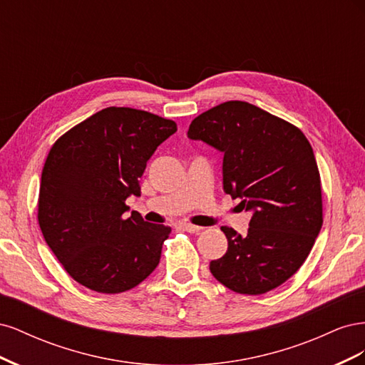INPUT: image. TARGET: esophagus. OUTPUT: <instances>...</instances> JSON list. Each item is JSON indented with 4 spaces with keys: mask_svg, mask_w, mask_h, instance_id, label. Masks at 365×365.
I'll return each instance as SVG.
<instances>
[{
    "mask_svg": "<svg viewBox=\"0 0 365 365\" xmlns=\"http://www.w3.org/2000/svg\"><path fill=\"white\" fill-rule=\"evenodd\" d=\"M180 227H181L184 231H189V233H197V231L202 230V227L193 225V224H190V222H181Z\"/></svg>",
    "mask_w": 365,
    "mask_h": 365,
    "instance_id": "obj_1",
    "label": "esophagus"
}]
</instances>
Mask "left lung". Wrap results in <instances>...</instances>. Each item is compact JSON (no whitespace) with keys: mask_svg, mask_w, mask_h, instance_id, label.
<instances>
[{"mask_svg":"<svg viewBox=\"0 0 365 365\" xmlns=\"http://www.w3.org/2000/svg\"><path fill=\"white\" fill-rule=\"evenodd\" d=\"M187 135L224 152V190L252 212L245 236L220 227L228 250L210 271L237 294L275 289L300 269L323 225L311 143L289 121L240 101L197 115Z\"/></svg>","mask_w":365,"mask_h":365,"instance_id":"8db88e82","label":"left lung"}]
</instances>
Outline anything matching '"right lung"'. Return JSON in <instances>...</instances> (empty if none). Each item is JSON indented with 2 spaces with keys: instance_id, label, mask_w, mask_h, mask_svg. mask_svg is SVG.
<instances>
[{
  "instance_id": "right-lung-1",
  "label": "right lung",
  "mask_w": 365,
  "mask_h": 365,
  "mask_svg": "<svg viewBox=\"0 0 365 365\" xmlns=\"http://www.w3.org/2000/svg\"><path fill=\"white\" fill-rule=\"evenodd\" d=\"M175 132L173 120L109 106L54 141L42 169L38 222L63 269L85 288L125 292L158 267L170 227L123 213L126 197L140 195L148 160Z\"/></svg>"
}]
</instances>
